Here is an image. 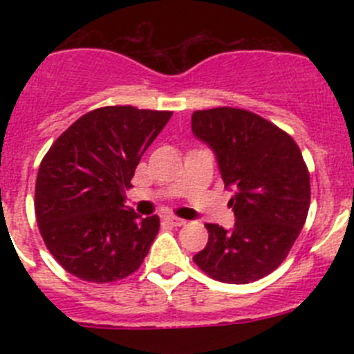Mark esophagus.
I'll return each mask as SVG.
<instances>
[{
    "label": "esophagus",
    "instance_id": "esophagus-1",
    "mask_svg": "<svg viewBox=\"0 0 354 354\" xmlns=\"http://www.w3.org/2000/svg\"><path fill=\"white\" fill-rule=\"evenodd\" d=\"M164 221H166L167 224H171V226H183V224L187 223V221L181 219V217H174V216L164 217Z\"/></svg>",
    "mask_w": 354,
    "mask_h": 354
}]
</instances>
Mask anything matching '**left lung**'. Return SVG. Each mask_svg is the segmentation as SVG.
Returning <instances> with one entry per match:
<instances>
[{
	"label": "left lung",
	"instance_id": "obj_1",
	"mask_svg": "<svg viewBox=\"0 0 354 354\" xmlns=\"http://www.w3.org/2000/svg\"><path fill=\"white\" fill-rule=\"evenodd\" d=\"M195 137L216 152L236 223L231 231L205 224L207 246L194 262L212 279L248 284L284 262L305 226L310 173L291 135L246 109L192 114Z\"/></svg>",
	"mask_w": 354,
	"mask_h": 354
}]
</instances>
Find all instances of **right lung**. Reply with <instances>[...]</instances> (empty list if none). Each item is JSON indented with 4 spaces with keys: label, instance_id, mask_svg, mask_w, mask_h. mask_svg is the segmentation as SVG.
I'll list each match as a JSON object with an SVG mask.
<instances>
[{
    "label": "right lung",
    "instance_id": "1",
    "mask_svg": "<svg viewBox=\"0 0 354 354\" xmlns=\"http://www.w3.org/2000/svg\"><path fill=\"white\" fill-rule=\"evenodd\" d=\"M171 111L106 106L78 118L39 166L35 217L56 262L78 279L114 283L144 262L159 217L124 205L140 157Z\"/></svg>",
    "mask_w": 354,
    "mask_h": 354
}]
</instances>
